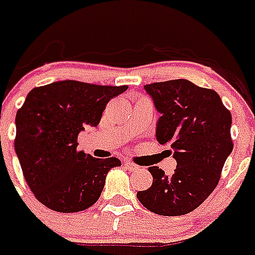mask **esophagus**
I'll return each instance as SVG.
<instances>
[{
	"mask_svg": "<svg viewBox=\"0 0 255 255\" xmlns=\"http://www.w3.org/2000/svg\"><path fill=\"white\" fill-rule=\"evenodd\" d=\"M125 166L128 167V170H129V171H137L138 168H139L137 164H134V163H131V162H126Z\"/></svg>",
	"mask_w": 255,
	"mask_h": 255,
	"instance_id": "obj_1",
	"label": "esophagus"
}]
</instances>
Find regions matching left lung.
<instances>
[{"mask_svg": "<svg viewBox=\"0 0 255 255\" xmlns=\"http://www.w3.org/2000/svg\"><path fill=\"white\" fill-rule=\"evenodd\" d=\"M160 117L156 139L171 144L178 166L172 175L148 167L151 187L137 193L144 208L160 216H182L196 209L219 184L233 150L232 115L217 92L185 79L144 85Z\"/></svg>", "mask_w": 255, "mask_h": 255, "instance_id": "1", "label": "left lung"}]
</instances>
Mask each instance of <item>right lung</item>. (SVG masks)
Here are the masks:
<instances>
[{"label": "right lung", "instance_id": "1", "mask_svg": "<svg viewBox=\"0 0 255 255\" xmlns=\"http://www.w3.org/2000/svg\"><path fill=\"white\" fill-rule=\"evenodd\" d=\"M126 89L63 80L28 92L15 116L14 147L24 180L47 208L73 213L99 200L107 174L121 160L79 151L77 135L99 125L107 104Z\"/></svg>", "mask_w": 255, "mask_h": 255}]
</instances>
